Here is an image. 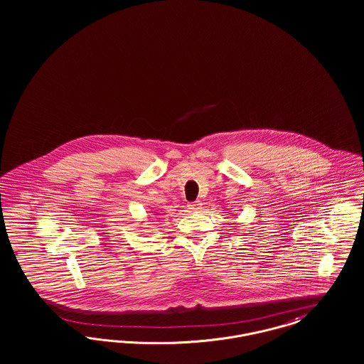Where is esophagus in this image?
I'll return each mask as SVG.
<instances>
[{"instance_id":"1","label":"esophagus","mask_w":364,"mask_h":364,"mask_svg":"<svg viewBox=\"0 0 364 364\" xmlns=\"http://www.w3.org/2000/svg\"><path fill=\"white\" fill-rule=\"evenodd\" d=\"M202 208V203L198 200V202H193V203H190L188 205V208H190L191 211H198V210H200Z\"/></svg>"}]
</instances>
